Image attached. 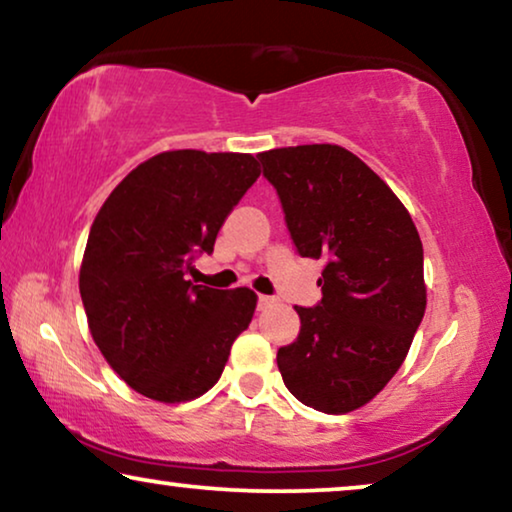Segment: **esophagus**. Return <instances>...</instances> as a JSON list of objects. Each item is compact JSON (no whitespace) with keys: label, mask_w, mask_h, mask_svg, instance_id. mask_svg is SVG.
I'll return each mask as SVG.
<instances>
[{"label":"esophagus","mask_w":512,"mask_h":512,"mask_svg":"<svg viewBox=\"0 0 512 512\" xmlns=\"http://www.w3.org/2000/svg\"><path fill=\"white\" fill-rule=\"evenodd\" d=\"M273 301H276V299L266 297V294H259V297H257V308H269Z\"/></svg>","instance_id":"esophagus-1"}]
</instances>
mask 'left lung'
<instances>
[{"mask_svg": "<svg viewBox=\"0 0 512 512\" xmlns=\"http://www.w3.org/2000/svg\"><path fill=\"white\" fill-rule=\"evenodd\" d=\"M301 257L325 262L322 299L294 306L301 327L278 348L283 383L304 406L350 413L390 383L427 306L420 234L357 155L331 143L259 153Z\"/></svg>", "mask_w": 512, "mask_h": 512, "instance_id": "8db88e82", "label": "left lung"}]
</instances>
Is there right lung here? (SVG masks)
Returning <instances> with one entry per match:
<instances>
[{
  "label": "right lung",
  "mask_w": 512,
  "mask_h": 512,
  "mask_svg": "<svg viewBox=\"0 0 512 512\" xmlns=\"http://www.w3.org/2000/svg\"><path fill=\"white\" fill-rule=\"evenodd\" d=\"M259 164L243 153L171 150L125 176L99 208L85 246L81 299L97 348L143 397L176 403L211 390L253 320L248 287L187 280Z\"/></svg>",
  "instance_id": "right-lung-1"
}]
</instances>
